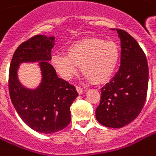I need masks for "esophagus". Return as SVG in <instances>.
I'll list each match as a JSON object with an SVG mask.
<instances>
[{
	"mask_svg": "<svg viewBox=\"0 0 156 156\" xmlns=\"http://www.w3.org/2000/svg\"><path fill=\"white\" fill-rule=\"evenodd\" d=\"M76 89H77V91H78V93L79 94H82L85 92V90L83 88H81L80 87H76Z\"/></svg>",
	"mask_w": 156,
	"mask_h": 156,
	"instance_id": "esophagus-1",
	"label": "esophagus"
}]
</instances>
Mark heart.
Here are the masks:
<instances>
[{
	"label": "heart",
	"mask_w": 156,
	"mask_h": 156,
	"mask_svg": "<svg viewBox=\"0 0 156 156\" xmlns=\"http://www.w3.org/2000/svg\"><path fill=\"white\" fill-rule=\"evenodd\" d=\"M119 56V48L115 42L89 37L71 44L66 54H53L51 63L63 79L72 78L80 65L87 80L102 84L113 76Z\"/></svg>",
	"instance_id": "heart-1"
}]
</instances>
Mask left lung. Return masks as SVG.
<instances>
[{
  "instance_id": "8db88e82",
  "label": "left lung",
  "mask_w": 156,
  "mask_h": 156,
  "mask_svg": "<svg viewBox=\"0 0 156 156\" xmlns=\"http://www.w3.org/2000/svg\"><path fill=\"white\" fill-rule=\"evenodd\" d=\"M121 41V65L101 91L95 116L106 127L121 128L143 108L148 86L147 60L139 43L124 30H115Z\"/></svg>"
}]
</instances>
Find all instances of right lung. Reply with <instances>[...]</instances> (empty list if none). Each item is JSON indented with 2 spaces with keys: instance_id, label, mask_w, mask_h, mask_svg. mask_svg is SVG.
<instances>
[{
  "instance_id": "obj_1",
  "label": "right lung",
  "mask_w": 156,
  "mask_h": 156,
  "mask_svg": "<svg viewBox=\"0 0 156 156\" xmlns=\"http://www.w3.org/2000/svg\"><path fill=\"white\" fill-rule=\"evenodd\" d=\"M55 37L36 35L23 42L15 51L9 66V90L17 114L32 130L54 133L64 129L70 122V105L78 96L76 88L58 78L48 62ZM23 62H39L42 82L34 89L24 87L17 76Z\"/></svg>"
}]
</instances>
